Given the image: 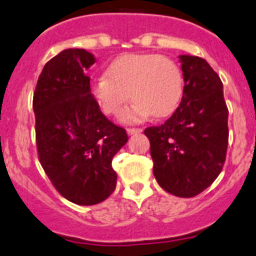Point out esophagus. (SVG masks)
<instances>
[{
    "label": "esophagus",
    "mask_w": 256,
    "mask_h": 256,
    "mask_svg": "<svg viewBox=\"0 0 256 256\" xmlns=\"http://www.w3.org/2000/svg\"><path fill=\"white\" fill-rule=\"evenodd\" d=\"M126 131H128V135H135V134H140L143 130H142V128H128Z\"/></svg>",
    "instance_id": "esophagus-1"
}]
</instances>
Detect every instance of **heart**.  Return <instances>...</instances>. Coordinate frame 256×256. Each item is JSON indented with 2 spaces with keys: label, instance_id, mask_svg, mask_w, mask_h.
I'll return each instance as SVG.
<instances>
[{
  "label": "heart",
  "instance_id": "1",
  "mask_svg": "<svg viewBox=\"0 0 256 256\" xmlns=\"http://www.w3.org/2000/svg\"><path fill=\"white\" fill-rule=\"evenodd\" d=\"M183 91L179 66L156 54L116 58L106 68V76H98L91 84V94L106 114H120L130 98L134 100L121 114V121L128 124L143 121L150 114L166 118L179 106Z\"/></svg>",
  "mask_w": 256,
  "mask_h": 256
}]
</instances>
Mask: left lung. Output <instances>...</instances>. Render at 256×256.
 I'll list each match as a JSON object with an SVG mask.
<instances>
[{
    "mask_svg": "<svg viewBox=\"0 0 256 256\" xmlns=\"http://www.w3.org/2000/svg\"><path fill=\"white\" fill-rule=\"evenodd\" d=\"M183 98L172 116L144 130L150 139L153 174L161 188L193 197L220 174L228 146V108L223 84L210 64L180 55Z\"/></svg>",
    "mask_w": 256,
    "mask_h": 256,
    "instance_id": "left-lung-1",
    "label": "left lung"
}]
</instances>
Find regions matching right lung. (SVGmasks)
I'll list each match as a JSON object with an SVG mask.
<instances>
[{
	"label": "right lung",
	"instance_id": "right-lung-1",
	"mask_svg": "<svg viewBox=\"0 0 256 256\" xmlns=\"http://www.w3.org/2000/svg\"><path fill=\"white\" fill-rule=\"evenodd\" d=\"M94 63L84 48L63 50L45 64L33 95L42 168L64 198L84 206L112 194L117 183L112 160L128 140L91 94L88 70Z\"/></svg>",
	"mask_w": 256,
	"mask_h": 256
}]
</instances>
